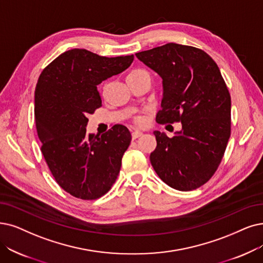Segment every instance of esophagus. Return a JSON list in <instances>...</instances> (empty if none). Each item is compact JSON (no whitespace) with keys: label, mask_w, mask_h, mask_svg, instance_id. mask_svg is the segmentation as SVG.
<instances>
[{"label":"esophagus","mask_w":263,"mask_h":263,"mask_svg":"<svg viewBox=\"0 0 263 263\" xmlns=\"http://www.w3.org/2000/svg\"><path fill=\"white\" fill-rule=\"evenodd\" d=\"M142 135H143L142 132H140V130H135V132L132 133V137H133V139H136V138H138V137H141Z\"/></svg>","instance_id":"1"}]
</instances>
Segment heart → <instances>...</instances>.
I'll list each match as a JSON object with an SVG mask.
<instances>
[{
    "instance_id": "b5f03b06",
    "label": "heart",
    "mask_w": 263,
    "mask_h": 263,
    "mask_svg": "<svg viewBox=\"0 0 263 263\" xmlns=\"http://www.w3.org/2000/svg\"><path fill=\"white\" fill-rule=\"evenodd\" d=\"M135 72H142V71H135ZM133 73H134V72H133ZM138 121H139V122H140V121H141V120H140V119H139V120H138Z\"/></svg>"
}]
</instances>
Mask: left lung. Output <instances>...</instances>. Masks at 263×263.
Wrapping results in <instances>:
<instances>
[{"label":"left lung","instance_id":"1","mask_svg":"<svg viewBox=\"0 0 263 263\" xmlns=\"http://www.w3.org/2000/svg\"><path fill=\"white\" fill-rule=\"evenodd\" d=\"M162 78L157 123H182L173 138L154 130L150 154L155 173L170 186L191 191L206 183L222 160L231 132V97L216 62L202 49L168 43L136 54Z\"/></svg>","mask_w":263,"mask_h":263}]
</instances>
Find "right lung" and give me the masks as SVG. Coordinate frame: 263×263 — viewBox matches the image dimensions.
Instances as JSON below:
<instances>
[{
	"mask_svg": "<svg viewBox=\"0 0 263 263\" xmlns=\"http://www.w3.org/2000/svg\"><path fill=\"white\" fill-rule=\"evenodd\" d=\"M133 61L134 55L108 58L73 48L52 60L37 80L34 120L42 153L57 183L78 198L96 199L117 180L130 133L117 124L101 136L87 135V115L101 107L99 84Z\"/></svg>",
	"mask_w": 263,
	"mask_h": 263,
	"instance_id": "1",
	"label": "right lung"
}]
</instances>
